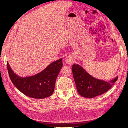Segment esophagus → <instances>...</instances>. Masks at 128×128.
Wrapping results in <instances>:
<instances>
[{"instance_id": "34e87169", "label": "esophagus", "mask_w": 128, "mask_h": 128, "mask_svg": "<svg viewBox=\"0 0 128 128\" xmlns=\"http://www.w3.org/2000/svg\"><path fill=\"white\" fill-rule=\"evenodd\" d=\"M65 62L68 65H72L73 64V59L71 56H67L65 58Z\"/></svg>"}]
</instances>
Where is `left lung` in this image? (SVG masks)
<instances>
[{"label":"left lung","mask_w":128,"mask_h":128,"mask_svg":"<svg viewBox=\"0 0 128 128\" xmlns=\"http://www.w3.org/2000/svg\"><path fill=\"white\" fill-rule=\"evenodd\" d=\"M72 72L77 92L85 98H92L108 91L116 82L118 76L109 80L93 77L78 64H74Z\"/></svg>","instance_id":"left-lung-1"}]
</instances>
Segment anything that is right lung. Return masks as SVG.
Returning <instances> with one entry per match:
<instances>
[{"label": "right lung", "mask_w": 128, "mask_h": 128, "mask_svg": "<svg viewBox=\"0 0 128 128\" xmlns=\"http://www.w3.org/2000/svg\"><path fill=\"white\" fill-rule=\"evenodd\" d=\"M62 61L61 58L53 62L37 74L24 77L16 75L8 62L7 67L11 81L19 91L30 98L44 99L53 94L56 79L63 65Z\"/></svg>", "instance_id": "right-lung-1"}]
</instances>
